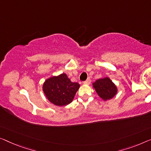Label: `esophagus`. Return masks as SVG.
I'll list each match as a JSON object with an SVG mask.
<instances>
[{"label":"esophagus","instance_id":"obj_1","mask_svg":"<svg viewBox=\"0 0 151 151\" xmlns=\"http://www.w3.org/2000/svg\"><path fill=\"white\" fill-rule=\"evenodd\" d=\"M90 83H91V80H90L89 78H88L86 81H85L83 82V83H84L85 85H89Z\"/></svg>","mask_w":151,"mask_h":151}]
</instances>
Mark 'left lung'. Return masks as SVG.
<instances>
[{
    "mask_svg": "<svg viewBox=\"0 0 151 151\" xmlns=\"http://www.w3.org/2000/svg\"><path fill=\"white\" fill-rule=\"evenodd\" d=\"M92 87L99 97L104 101L113 98L118 91L117 87L109 77L99 78L92 83Z\"/></svg>",
    "mask_w": 151,
    "mask_h": 151,
    "instance_id": "8db88e82",
    "label": "left lung"
}]
</instances>
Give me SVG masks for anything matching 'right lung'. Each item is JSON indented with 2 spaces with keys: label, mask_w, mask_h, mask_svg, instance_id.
Segmentation results:
<instances>
[{
  "label": "right lung",
  "mask_w": 151,
  "mask_h": 151,
  "mask_svg": "<svg viewBox=\"0 0 151 151\" xmlns=\"http://www.w3.org/2000/svg\"><path fill=\"white\" fill-rule=\"evenodd\" d=\"M80 85L72 82L65 73L47 78L42 85L46 98L53 104L63 106L73 102Z\"/></svg>",
  "instance_id": "obj_1"
}]
</instances>
